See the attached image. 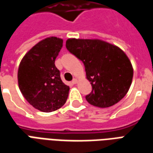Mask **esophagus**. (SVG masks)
<instances>
[{
	"label": "esophagus",
	"instance_id": "34e87169",
	"mask_svg": "<svg viewBox=\"0 0 153 153\" xmlns=\"http://www.w3.org/2000/svg\"><path fill=\"white\" fill-rule=\"evenodd\" d=\"M78 83V80H77V79H74L73 80H72V83H74V84H75V83Z\"/></svg>",
	"mask_w": 153,
	"mask_h": 153
}]
</instances>
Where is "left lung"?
Segmentation results:
<instances>
[{
	"label": "left lung",
	"instance_id": "left-lung-1",
	"mask_svg": "<svg viewBox=\"0 0 153 153\" xmlns=\"http://www.w3.org/2000/svg\"><path fill=\"white\" fill-rule=\"evenodd\" d=\"M70 53L83 61L92 92L85 97L93 106L106 108L115 105L126 95L131 85L134 70L123 51L98 39L66 41Z\"/></svg>",
	"mask_w": 153,
	"mask_h": 153
}]
</instances>
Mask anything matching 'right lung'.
<instances>
[{
	"label": "right lung",
	"instance_id": "obj_1",
	"mask_svg": "<svg viewBox=\"0 0 153 153\" xmlns=\"http://www.w3.org/2000/svg\"><path fill=\"white\" fill-rule=\"evenodd\" d=\"M62 46L60 38H45L28 51L19 66V88L23 96L42 112L60 108L69 95L70 88L62 82L55 65Z\"/></svg>",
	"mask_w": 153,
	"mask_h": 153
}]
</instances>
